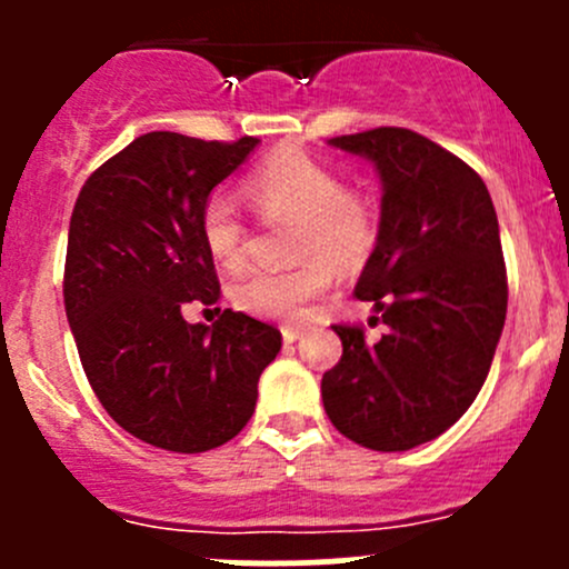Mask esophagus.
<instances>
[{
    "mask_svg": "<svg viewBox=\"0 0 569 569\" xmlns=\"http://www.w3.org/2000/svg\"><path fill=\"white\" fill-rule=\"evenodd\" d=\"M280 332H283V341H286V343H295L297 338L302 336V327H297V325H283V327H280Z\"/></svg>",
    "mask_w": 569,
    "mask_h": 569,
    "instance_id": "esophagus-1",
    "label": "esophagus"
}]
</instances>
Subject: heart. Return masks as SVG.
<instances>
[{
	"label": "heart",
	"instance_id": "1",
	"mask_svg": "<svg viewBox=\"0 0 569 569\" xmlns=\"http://www.w3.org/2000/svg\"><path fill=\"white\" fill-rule=\"evenodd\" d=\"M244 194L263 220H291V252L306 256L291 269H258L233 286V302L250 317L295 321L308 302L330 289L337 267H358L377 242V214L369 194L341 187L330 164L300 148H280L244 181ZM200 237L217 267L242 269L248 226L237 200L211 194L200 211Z\"/></svg>",
	"mask_w": 569,
	"mask_h": 569
}]
</instances>
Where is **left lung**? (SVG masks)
Instances as JSON below:
<instances>
[{"label":"left lung","mask_w":569,"mask_h":569,"mask_svg":"<svg viewBox=\"0 0 569 569\" xmlns=\"http://www.w3.org/2000/svg\"><path fill=\"white\" fill-rule=\"evenodd\" d=\"M330 146L380 173V233L355 297L375 302L388 332L369 343L363 327H332L343 355L321 377V401L343 438L416 449L473 405L501 338L509 289L496 206L473 168L410 129Z\"/></svg>","instance_id":"obj_1"}]
</instances>
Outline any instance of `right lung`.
<instances>
[{
	"label": "right lung",
	"mask_w": 569,
	"mask_h": 569,
	"mask_svg": "<svg viewBox=\"0 0 569 569\" xmlns=\"http://www.w3.org/2000/svg\"><path fill=\"white\" fill-rule=\"evenodd\" d=\"M256 146L148 131L73 206L62 297L79 360L114 423L157 449L198 455L237 438L280 352L267 321L228 308L206 327L181 311L220 300L200 211Z\"/></svg>",
	"instance_id": "add662e5"
}]
</instances>
